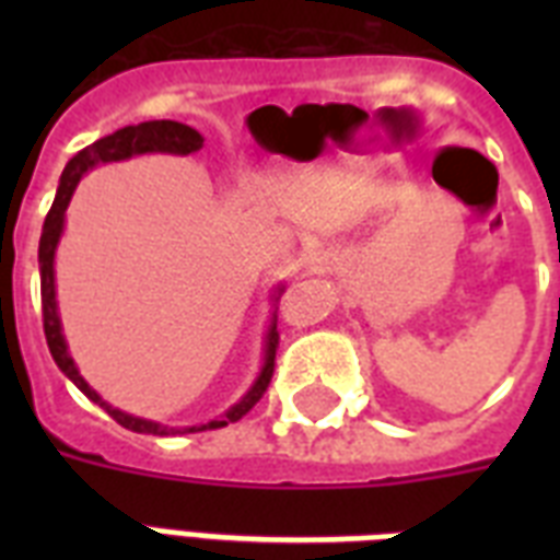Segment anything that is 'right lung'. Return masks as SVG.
Listing matches in <instances>:
<instances>
[{"instance_id":"obj_1","label":"right lung","mask_w":560,"mask_h":560,"mask_svg":"<svg viewBox=\"0 0 560 560\" xmlns=\"http://www.w3.org/2000/svg\"><path fill=\"white\" fill-rule=\"evenodd\" d=\"M202 148V136L188 125H179V121H142V125L121 127L116 133L104 136L98 142H92L90 148H83L66 162L63 174H60V186H57L55 202L46 214V223H43V235H39V296H43V328H46V342L51 358H55L57 369L69 377V381L78 386V389L98 404L101 409H107L109 416L116 418L118 424L133 430V433H148V435H179V433H202V430H218V427H226L237 418H244L249 409L261 400V395L270 386L272 366H276V346H279V331H276V314L270 319V328L264 334V363L258 377L253 381V386L246 389V395L237 404L223 412L214 421H206V424H191V427H168L160 424V421H151V418L130 416L125 409L113 407L107 400L101 398L98 392L92 389L90 383L83 381V374L74 366L72 354H69V346H66L63 325H60V314H57V290H55V255L57 244L63 237L66 226V209H69V200H72L74 188L81 183V177L86 171L98 168V165H107V162H121L130 160V156H142V153H174V156H188V153H197ZM281 284L272 290V302H279Z\"/></svg>"}]
</instances>
